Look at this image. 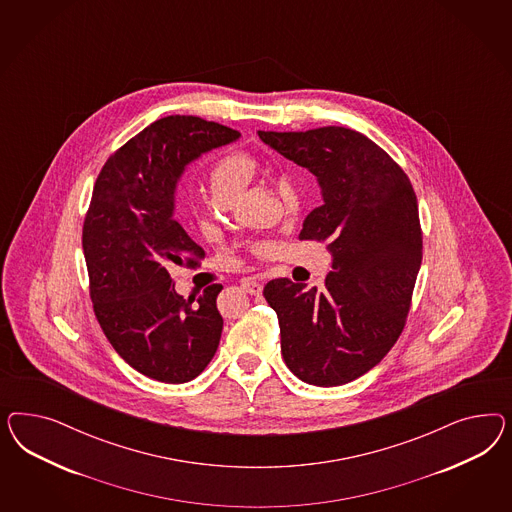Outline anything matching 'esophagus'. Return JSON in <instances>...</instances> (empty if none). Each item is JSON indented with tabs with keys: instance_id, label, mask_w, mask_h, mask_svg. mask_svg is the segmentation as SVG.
Instances as JSON below:
<instances>
[{
	"instance_id": "obj_1",
	"label": "esophagus",
	"mask_w": 512,
	"mask_h": 512,
	"mask_svg": "<svg viewBox=\"0 0 512 512\" xmlns=\"http://www.w3.org/2000/svg\"><path fill=\"white\" fill-rule=\"evenodd\" d=\"M240 287H242L248 295L259 296L263 293V285H261L259 281H255V279H244V281L240 283Z\"/></svg>"
}]
</instances>
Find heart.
Returning a JSON list of instances; mask_svg holds the SVG:
<instances>
[{
	"instance_id": "b5f03b06",
	"label": "heart",
	"mask_w": 512,
	"mask_h": 512,
	"mask_svg": "<svg viewBox=\"0 0 512 512\" xmlns=\"http://www.w3.org/2000/svg\"><path fill=\"white\" fill-rule=\"evenodd\" d=\"M259 165L253 157L242 152L221 155L210 169V189L214 197L233 202L257 176ZM285 210L291 217L300 216L304 208L302 187L293 176H285L279 184Z\"/></svg>"
}]
</instances>
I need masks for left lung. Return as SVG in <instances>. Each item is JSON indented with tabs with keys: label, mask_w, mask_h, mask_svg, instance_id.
<instances>
[{
	"label": "left lung",
	"mask_w": 512,
	"mask_h": 512,
	"mask_svg": "<svg viewBox=\"0 0 512 512\" xmlns=\"http://www.w3.org/2000/svg\"><path fill=\"white\" fill-rule=\"evenodd\" d=\"M238 139L216 122L167 116L110 155L95 180L82 229L93 311L116 353L155 381H193L216 355L223 287L184 298L167 270L204 257L174 219V195L193 161Z\"/></svg>",
	"instance_id": "left-lung-1"
}]
</instances>
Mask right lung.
<instances>
[{"mask_svg":"<svg viewBox=\"0 0 512 512\" xmlns=\"http://www.w3.org/2000/svg\"><path fill=\"white\" fill-rule=\"evenodd\" d=\"M259 137L315 174L323 206L306 216L298 238L326 242L332 255L323 291L285 278L266 283L281 355L304 383L347 385L387 357L402 334L422 263L415 189L383 148L353 129Z\"/></svg>","mask_w":512,"mask_h":512,"instance_id":"1","label":"right lung"}]
</instances>
